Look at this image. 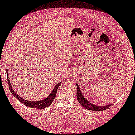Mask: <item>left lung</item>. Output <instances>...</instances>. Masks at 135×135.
<instances>
[{"label":"left lung","instance_id":"left-lung-1","mask_svg":"<svg viewBox=\"0 0 135 135\" xmlns=\"http://www.w3.org/2000/svg\"><path fill=\"white\" fill-rule=\"evenodd\" d=\"M77 86V92H76V98L77 99L79 102V103L82 105L84 108H85L86 109L93 110V111H102L108 108L113 104H110L106 106H98L96 105H94L93 104L91 103L90 102L88 101L85 98H84V95H83L82 93L80 90L79 86L78 85V84H76Z\"/></svg>","mask_w":135,"mask_h":135}]
</instances>
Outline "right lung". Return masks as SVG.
<instances>
[{"label":"right lung","instance_id":"right-lung-1","mask_svg":"<svg viewBox=\"0 0 135 135\" xmlns=\"http://www.w3.org/2000/svg\"><path fill=\"white\" fill-rule=\"evenodd\" d=\"M8 75V74L7 73V79H8L7 80L8 83L9 88V89H10L11 93L13 94L14 97L16 98H17L18 100H20L21 103H22L23 104H25V105L28 107H30V108H33L36 109H44L45 108H47L48 107H49L50 105L52 103V102H53L54 99L55 98L58 88L60 86V85L61 84V83H59L57 85H56L51 93V94L49 97L46 98V99L40 101H36V102L29 101V100H25L24 99L20 97L19 95H18V94L16 93V92L14 91L13 89L11 86L10 82H9L10 81H9Z\"/></svg>","mask_w":135,"mask_h":135}]
</instances>
